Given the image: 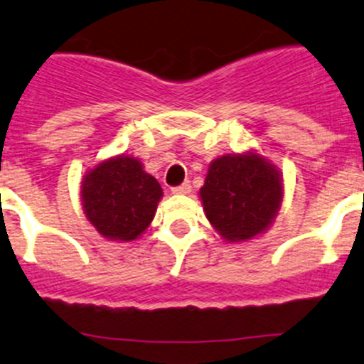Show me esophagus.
<instances>
[{
  "label": "esophagus",
  "instance_id": "34e87169",
  "mask_svg": "<svg viewBox=\"0 0 364 364\" xmlns=\"http://www.w3.org/2000/svg\"><path fill=\"white\" fill-rule=\"evenodd\" d=\"M171 192H172V193H176V196H186V193L192 192V185H190L188 181H185V183H183V185L172 186Z\"/></svg>",
  "mask_w": 364,
  "mask_h": 364
}]
</instances>
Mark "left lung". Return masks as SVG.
<instances>
[{
  "mask_svg": "<svg viewBox=\"0 0 364 364\" xmlns=\"http://www.w3.org/2000/svg\"><path fill=\"white\" fill-rule=\"evenodd\" d=\"M199 193L220 236L242 242L272 224L283 200V183L279 171L259 154H228L211 161Z\"/></svg>",
  "mask_w": 364,
  "mask_h": 364,
  "instance_id": "1",
  "label": "left lung"
}]
</instances>
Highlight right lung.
<instances>
[{
    "instance_id": "obj_1",
    "label": "right lung",
    "mask_w": 364,
    "mask_h": 364,
    "mask_svg": "<svg viewBox=\"0 0 364 364\" xmlns=\"http://www.w3.org/2000/svg\"><path fill=\"white\" fill-rule=\"evenodd\" d=\"M164 192L135 158L103 161L81 181V203L90 224L110 240L139 238L156 213Z\"/></svg>"
}]
</instances>
